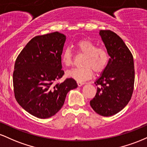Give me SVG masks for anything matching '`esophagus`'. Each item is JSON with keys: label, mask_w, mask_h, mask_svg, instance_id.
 <instances>
[{"label": "esophagus", "mask_w": 147, "mask_h": 147, "mask_svg": "<svg viewBox=\"0 0 147 147\" xmlns=\"http://www.w3.org/2000/svg\"><path fill=\"white\" fill-rule=\"evenodd\" d=\"M84 84H85V83H84V82H77V85H78V86H82L84 85Z\"/></svg>", "instance_id": "esophagus-1"}]
</instances>
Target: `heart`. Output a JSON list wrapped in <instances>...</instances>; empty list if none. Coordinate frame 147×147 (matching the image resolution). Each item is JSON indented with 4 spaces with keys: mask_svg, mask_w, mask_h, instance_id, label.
<instances>
[{
    "mask_svg": "<svg viewBox=\"0 0 147 147\" xmlns=\"http://www.w3.org/2000/svg\"><path fill=\"white\" fill-rule=\"evenodd\" d=\"M76 48L79 52L85 55L82 61L84 66L67 70V77L77 82H84L92 77V69L95 72H101L106 68L109 54L106 49L97 47L94 42L87 39L79 41L76 43ZM61 61L65 66H70L72 63V52L70 48L64 49L61 54Z\"/></svg>",
    "mask_w": 147,
    "mask_h": 147,
    "instance_id": "b5f03b06",
    "label": "heart"
}]
</instances>
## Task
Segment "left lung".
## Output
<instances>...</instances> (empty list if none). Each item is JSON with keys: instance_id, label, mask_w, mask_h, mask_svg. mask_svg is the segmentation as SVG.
Here are the masks:
<instances>
[{"instance_id": "8db88e82", "label": "left lung", "mask_w": 147, "mask_h": 147, "mask_svg": "<svg viewBox=\"0 0 147 147\" xmlns=\"http://www.w3.org/2000/svg\"><path fill=\"white\" fill-rule=\"evenodd\" d=\"M99 35L110 59L95 81L99 87L90 104L97 113L109 117L122 111L131 100L135 81L134 62L129 49L117 34L111 30H100Z\"/></svg>"}]
</instances>
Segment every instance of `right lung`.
I'll use <instances>...</instances> for the list:
<instances>
[{
	"instance_id": "1",
	"label": "right lung",
	"mask_w": 147,
	"mask_h": 147,
	"mask_svg": "<svg viewBox=\"0 0 147 147\" xmlns=\"http://www.w3.org/2000/svg\"><path fill=\"white\" fill-rule=\"evenodd\" d=\"M65 39L58 32L34 37L15 61V98L23 109L38 118L55 115L63 106L67 93L77 88L72 78L55 83L64 75L61 54Z\"/></svg>"
}]
</instances>
